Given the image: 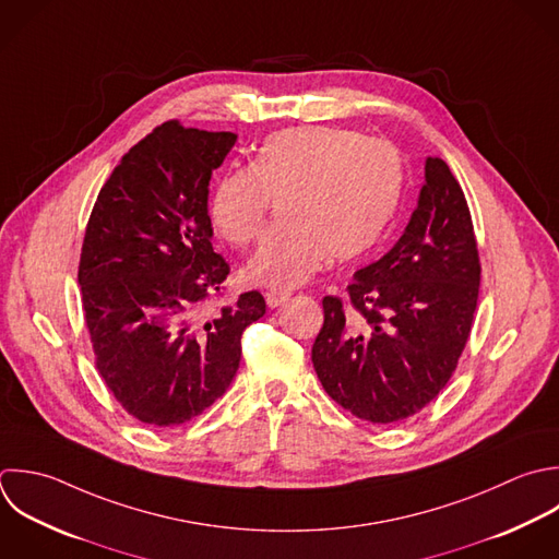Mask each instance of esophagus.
Returning <instances> with one entry per match:
<instances>
[{
	"mask_svg": "<svg viewBox=\"0 0 559 559\" xmlns=\"http://www.w3.org/2000/svg\"><path fill=\"white\" fill-rule=\"evenodd\" d=\"M289 296H292V294L285 292V289H270V292L265 294V302H267L270 309H276V307H281Z\"/></svg>",
	"mask_w": 559,
	"mask_h": 559,
	"instance_id": "34e87169",
	"label": "esophagus"
}]
</instances>
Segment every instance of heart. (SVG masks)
I'll return each instance as SVG.
<instances>
[{"mask_svg":"<svg viewBox=\"0 0 559 559\" xmlns=\"http://www.w3.org/2000/svg\"><path fill=\"white\" fill-rule=\"evenodd\" d=\"M405 185L399 150L350 128L300 126L270 134L252 169H230L213 187L209 219L233 246L252 243L272 200L283 224L263 237L243 267L246 281L296 287L331 257L368 254L396 215Z\"/></svg>","mask_w":559,"mask_h":559,"instance_id":"heart-1","label":"heart"}]
</instances>
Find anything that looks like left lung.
<instances>
[{
  "mask_svg": "<svg viewBox=\"0 0 559 559\" xmlns=\"http://www.w3.org/2000/svg\"><path fill=\"white\" fill-rule=\"evenodd\" d=\"M481 263L466 195L429 156L412 219L348 285L353 316L324 296L311 361L326 394L353 416L394 425L427 407L453 377L471 337Z\"/></svg>",
  "mask_w": 559,
  "mask_h": 559,
  "instance_id": "obj_1",
  "label": "left lung"
}]
</instances>
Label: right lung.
I'll return each instance as SVG.
<instances>
[{"mask_svg":"<svg viewBox=\"0 0 559 559\" xmlns=\"http://www.w3.org/2000/svg\"><path fill=\"white\" fill-rule=\"evenodd\" d=\"M235 141L165 121L121 156L86 224L78 283L95 366L154 429L189 423L228 390L241 335L265 313L259 292L209 309L230 272L211 243L209 180Z\"/></svg>","mask_w":559,"mask_h":559,"instance_id":"1","label":"right lung"}]
</instances>
